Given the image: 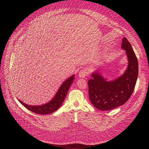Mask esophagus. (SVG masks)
Segmentation results:
<instances>
[{"mask_svg": "<svg viewBox=\"0 0 149 149\" xmlns=\"http://www.w3.org/2000/svg\"><path fill=\"white\" fill-rule=\"evenodd\" d=\"M87 71L86 70H81L79 71L78 75L80 78H85L87 75Z\"/></svg>", "mask_w": 149, "mask_h": 149, "instance_id": "1", "label": "esophagus"}]
</instances>
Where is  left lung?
<instances>
[{"label":"left lung","instance_id":"left-lung-1","mask_svg":"<svg viewBox=\"0 0 149 149\" xmlns=\"http://www.w3.org/2000/svg\"><path fill=\"white\" fill-rule=\"evenodd\" d=\"M121 48L129 60L125 72L115 80L107 81L98 72L92 74L88 81L90 100L100 110L107 111L125 104L131 97L136 84L139 68L136 55L126 38L122 39Z\"/></svg>","mask_w":149,"mask_h":149}]
</instances>
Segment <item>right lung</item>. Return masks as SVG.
I'll return each instance as SVG.
<instances>
[{"mask_svg":"<svg viewBox=\"0 0 149 149\" xmlns=\"http://www.w3.org/2000/svg\"><path fill=\"white\" fill-rule=\"evenodd\" d=\"M74 78V75L63 82L52 100L45 104L41 105H29L18 100L25 108L33 113L42 115L52 113L57 110L63 102L71 85L73 82Z\"/></svg>","mask_w":149,"mask_h":149,"instance_id":"1","label":"right lung"}]
</instances>
